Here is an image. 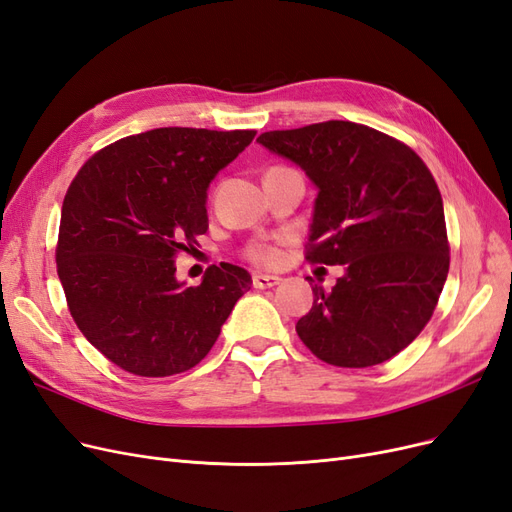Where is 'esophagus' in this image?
I'll return each mask as SVG.
<instances>
[{"label": "esophagus", "mask_w": 512, "mask_h": 512, "mask_svg": "<svg viewBox=\"0 0 512 512\" xmlns=\"http://www.w3.org/2000/svg\"><path fill=\"white\" fill-rule=\"evenodd\" d=\"M280 283L278 276H270V274H253V287L255 289H270L274 285Z\"/></svg>", "instance_id": "1"}]
</instances>
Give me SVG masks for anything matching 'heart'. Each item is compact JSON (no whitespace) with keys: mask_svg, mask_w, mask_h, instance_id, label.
Wrapping results in <instances>:
<instances>
[{"mask_svg":"<svg viewBox=\"0 0 512 512\" xmlns=\"http://www.w3.org/2000/svg\"><path fill=\"white\" fill-rule=\"evenodd\" d=\"M246 259H251L253 263H257V266H278L280 263V251L278 246L274 244H268V242H253L246 246L244 251Z\"/></svg>","mask_w":512,"mask_h":512,"instance_id":"heart-1","label":"heart"}]
</instances>
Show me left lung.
<instances>
[{
    "label": "left lung",
    "mask_w": 512,
    "mask_h": 512,
    "mask_svg": "<svg viewBox=\"0 0 512 512\" xmlns=\"http://www.w3.org/2000/svg\"><path fill=\"white\" fill-rule=\"evenodd\" d=\"M257 142L319 189L306 259L346 270L332 291L312 287L315 302L295 325L300 340L338 368L404 351L432 319L451 261L430 168L408 144L351 121L266 131Z\"/></svg>",
    "instance_id": "left-lung-1"
}]
</instances>
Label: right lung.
Listing matches in <instances>:
<instances>
[{
	"instance_id": "obj_1",
	"label": "right lung",
	"mask_w": 512,
	"mask_h": 512,
	"mask_svg": "<svg viewBox=\"0 0 512 512\" xmlns=\"http://www.w3.org/2000/svg\"><path fill=\"white\" fill-rule=\"evenodd\" d=\"M255 134L159 127L108 144L74 176L57 274L82 336L114 366L148 378L191 370L251 289V274L225 261L183 287L174 259L206 234L210 180Z\"/></svg>"
}]
</instances>
